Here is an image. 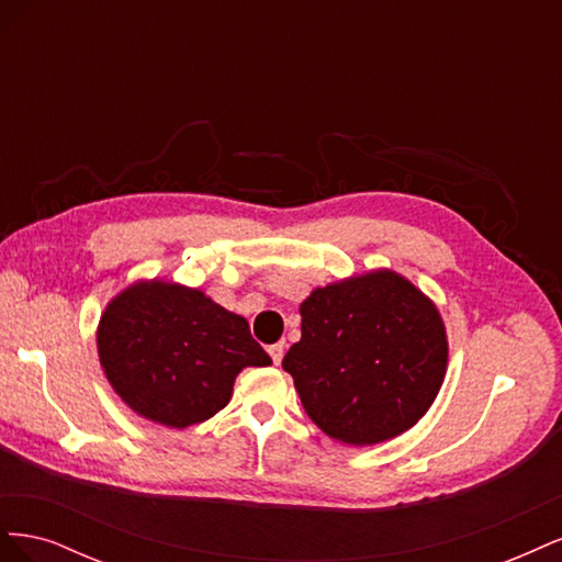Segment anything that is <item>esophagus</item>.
Returning a JSON list of instances; mask_svg holds the SVG:
<instances>
[{"label":"esophagus","instance_id":"1","mask_svg":"<svg viewBox=\"0 0 562 562\" xmlns=\"http://www.w3.org/2000/svg\"><path fill=\"white\" fill-rule=\"evenodd\" d=\"M283 351H285V345H283V342L269 347V356H271V361H274V366H279V363L283 361Z\"/></svg>","mask_w":562,"mask_h":562}]
</instances>
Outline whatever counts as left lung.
I'll use <instances>...</instances> for the list:
<instances>
[{
    "label": "left lung",
    "instance_id": "8db88e82",
    "mask_svg": "<svg viewBox=\"0 0 562 562\" xmlns=\"http://www.w3.org/2000/svg\"><path fill=\"white\" fill-rule=\"evenodd\" d=\"M283 356L304 411L345 446H375L427 415L448 372V333L429 295L394 269L314 288Z\"/></svg>",
    "mask_w": 562,
    "mask_h": 562
}]
</instances>
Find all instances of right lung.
<instances>
[{"label": "right lung", "instance_id": "right-lung-1", "mask_svg": "<svg viewBox=\"0 0 562 562\" xmlns=\"http://www.w3.org/2000/svg\"><path fill=\"white\" fill-rule=\"evenodd\" d=\"M95 345L114 394L168 429L211 419L229 403L244 368L271 363L244 316L166 279L119 291L100 314Z\"/></svg>", "mask_w": 562, "mask_h": 562}]
</instances>
